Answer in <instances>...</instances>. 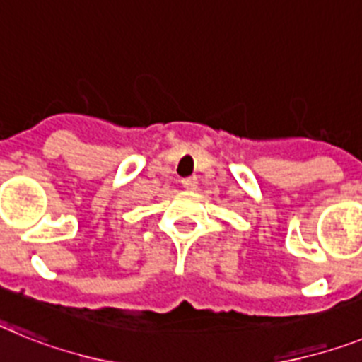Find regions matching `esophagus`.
<instances>
[{
	"label": "esophagus",
	"instance_id": "obj_1",
	"mask_svg": "<svg viewBox=\"0 0 362 362\" xmlns=\"http://www.w3.org/2000/svg\"><path fill=\"white\" fill-rule=\"evenodd\" d=\"M182 186H184V189L187 191H195L197 186H199V180H197L195 176H187V178L182 180Z\"/></svg>",
	"mask_w": 362,
	"mask_h": 362
}]
</instances>
